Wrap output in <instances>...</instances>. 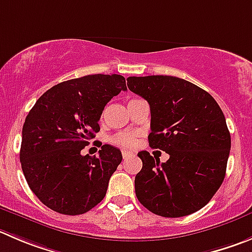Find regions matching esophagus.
I'll return each mask as SVG.
<instances>
[{"label": "esophagus", "mask_w": 252, "mask_h": 252, "mask_svg": "<svg viewBox=\"0 0 252 252\" xmlns=\"http://www.w3.org/2000/svg\"><path fill=\"white\" fill-rule=\"evenodd\" d=\"M132 156V153L128 152V151H122V158H124V160H127L128 158H131Z\"/></svg>", "instance_id": "34e87169"}]
</instances>
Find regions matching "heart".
<instances>
[{"label": "heart", "instance_id": "heart-1", "mask_svg": "<svg viewBox=\"0 0 252 252\" xmlns=\"http://www.w3.org/2000/svg\"><path fill=\"white\" fill-rule=\"evenodd\" d=\"M111 142L122 148H132L136 145V137L130 131H125V132H120L112 136Z\"/></svg>", "mask_w": 252, "mask_h": 252}]
</instances>
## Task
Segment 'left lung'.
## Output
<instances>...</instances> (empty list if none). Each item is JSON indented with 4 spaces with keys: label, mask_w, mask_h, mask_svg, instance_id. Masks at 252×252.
I'll use <instances>...</instances> for the list:
<instances>
[{
    "label": "left lung",
    "mask_w": 252,
    "mask_h": 252,
    "mask_svg": "<svg viewBox=\"0 0 252 252\" xmlns=\"http://www.w3.org/2000/svg\"><path fill=\"white\" fill-rule=\"evenodd\" d=\"M127 86L150 104V146L169 155L160 163L147 151L138 152V202L164 218L198 212L217 193L226 172L231 138L221 109L209 93L176 76H130Z\"/></svg>",
    "instance_id": "8db88e82"
}]
</instances>
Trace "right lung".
Wrapping results in <instances>:
<instances>
[{"mask_svg":"<svg viewBox=\"0 0 252 252\" xmlns=\"http://www.w3.org/2000/svg\"><path fill=\"white\" fill-rule=\"evenodd\" d=\"M122 90V75H86L54 85L31 109L22 128L21 166L31 190L49 209L79 215L104 199L121 151L104 145L99 157L80 152L100 131L105 105Z\"/></svg>","mask_w":252,"mask_h":252,"instance_id":"1","label":"right lung"}]
</instances>
